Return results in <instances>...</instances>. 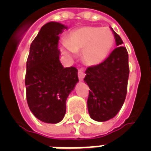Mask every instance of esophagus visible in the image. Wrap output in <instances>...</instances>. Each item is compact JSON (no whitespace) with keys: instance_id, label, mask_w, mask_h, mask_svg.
Here are the masks:
<instances>
[{"instance_id":"1","label":"esophagus","mask_w":151,"mask_h":151,"mask_svg":"<svg viewBox=\"0 0 151 151\" xmlns=\"http://www.w3.org/2000/svg\"><path fill=\"white\" fill-rule=\"evenodd\" d=\"M85 73L83 72L81 70H78V78H79V80L80 81H83L84 78H85Z\"/></svg>"}]
</instances>
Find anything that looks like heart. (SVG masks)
Returning <instances> with one entry per match:
<instances>
[{"mask_svg":"<svg viewBox=\"0 0 151 151\" xmlns=\"http://www.w3.org/2000/svg\"><path fill=\"white\" fill-rule=\"evenodd\" d=\"M112 31L106 27H84L70 34L63 50L66 52L82 51L85 63L96 66L103 63L114 45Z\"/></svg>","mask_w":151,"mask_h":151,"instance_id":"heart-1","label":"heart"}]
</instances>
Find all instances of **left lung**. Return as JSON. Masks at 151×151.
Segmentation results:
<instances>
[{"mask_svg":"<svg viewBox=\"0 0 151 151\" xmlns=\"http://www.w3.org/2000/svg\"><path fill=\"white\" fill-rule=\"evenodd\" d=\"M116 48L101 63L88 67L84 81L88 85V110L97 122L115 117L123 106L127 94L129 75V54L123 41L111 28Z\"/></svg>","mask_w":151,"mask_h":151,"instance_id":"8db88e82","label":"left lung"}]
</instances>
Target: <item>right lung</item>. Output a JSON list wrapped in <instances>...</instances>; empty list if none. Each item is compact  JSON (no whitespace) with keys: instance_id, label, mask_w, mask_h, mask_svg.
Masks as SVG:
<instances>
[{"instance_id":"1","label":"right lung","mask_w":151,"mask_h":151,"mask_svg":"<svg viewBox=\"0 0 151 151\" xmlns=\"http://www.w3.org/2000/svg\"><path fill=\"white\" fill-rule=\"evenodd\" d=\"M67 27L59 22L44 25L30 45L25 85L30 111L40 121L56 124L63 119L69 94L78 82V70L59 61V37Z\"/></svg>"}]
</instances>
